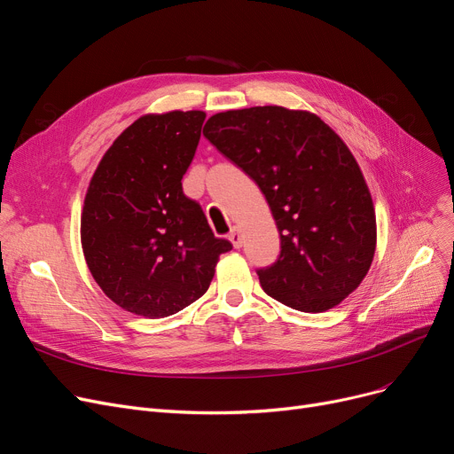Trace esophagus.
I'll list each match as a JSON object with an SVG mask.
<instances>
[{
	"mask_svg": "<svg viewBox=\"0 0 454 454\" xmlns=\"http://www.w3.org/2000/svg\"><path fill=\"white\" fill-rule=\"evenodd\" d=\"M228 239L231 241V245L235 248H241L243 247V233L239 231V228H233L230 233H228Z\"/></svg>",
	"mask_w": 454,
	"mask_h": 454,
	"instance_id": "obj_1",
	"label": "esophagus"
}]
</instances>
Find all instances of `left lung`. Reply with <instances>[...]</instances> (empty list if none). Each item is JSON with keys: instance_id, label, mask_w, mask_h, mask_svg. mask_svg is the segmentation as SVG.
Wrapping results in <instances>:
<instances>
[{"instance_id": "obj_1", "label": "left lung", "mask_w": 454, "mask_h": 454, "mask_svg": "<svg viewBox=\"0 0 454 454\" xmlns=\"http://www.w3.org/2000/svg\"><path fill=\"white\" fill-rule=\"evenodd\" d=\"M204 136L263 191L281 252L257 269L274 300L324 313L351 294L375 254V211L359 163L322 119L252 106L207 119Z\"/></svg>"}]
</instances>
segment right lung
Segmentation results:
<instances>
[{
    "instance_id": "add662e5",
    "label": "right lung",
    "mask_w": 454,
    "mask_h": 454,
    "mask_svg": "<svg viewBox=\"0 0 454 454\" xmlns=\"http://www.w3.org/2000/svg\"><path fill=\"white\" fill-rule=\"evenodd\" d=\"M206 114H149L105 153L84 199L81 241L103 293L125 311L165 318L199 300L219 255L199 202L184 195Z\"/></svg>"
}]
</instances>
